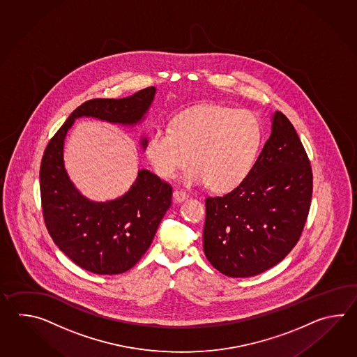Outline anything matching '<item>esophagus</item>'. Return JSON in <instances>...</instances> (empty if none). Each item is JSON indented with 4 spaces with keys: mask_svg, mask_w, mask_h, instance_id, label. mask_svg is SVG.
I'll return each instance as SVG.
<instances>
[{
    "mask_svg": "<svg viewBox=\"0 0 357 357\" xmlns=\"http://www.w3.org/2000/svg\"><path fill=\"white\" fill-rule=\"evenodd\" d=\"M186 199H189V194L188 192H185L182 190H175L174 191V200H175L176 203H182Z\"/></svg>",
    "mask_w": 357,
    "mask_h": 357,
    "instance_id": "1",
    "label": "esophagus"
}]
</instances>
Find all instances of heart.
<instances>
[{"instance_id":"heart-1","label":"heart","mask_w":357,"mask_h":357,"mask_svg":"<svg viewBox=\"0 0 357 357\" xmlns=\"http://www.w3.org/2000/svg\"><path fill=\"white\" fill-rule=\"evenodd\" d=\"M263 128L249 111L205 105L177 114L171 128L154 130L145 152L157 175L174 177L194 162L182 176L186 186L209 183L211 189L227 192L238 188L258 160Z\"/></svg>"}]
</instances>
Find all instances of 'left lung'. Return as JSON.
Instances as JSON below:
<instances>
[{"label":"left lung","instance_id":"1","mask_svg":"<svg viewBox=\"0 0 357 357\" xmlns=\"http://www.w3.org/2000/svg\"><path fill=\"white\" fill-rule=\"evenodd\" d=\"M271 121V137L248 178L205 200V257L232 278L263 273L286 258L310 209L312 172L303 143L282 112Z\"/></svg>","mask_w":357,"mask_h":357}]
</instances>
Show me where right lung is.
<instances>
[{
	"label": "right lung",
	"mask_w": 357,
	"mask_h": 357,
	"mask_svg": "<svg viewBox=\"0 0 357 357\" xmlns=\"http://www.w3.org/2000/svg\"><path fill=\"white\" fill-rule=\"evenodd\" d=\"M157 88L151 86L120 99H91L68 116L42 158L39 181L47 229L68 259L96 274H120L137 264L149 249L160 220L171 206L172 188L139 169L130 189L112 200L94 202L70 180L63 148L68 130L82 117L128 128L142 125ZM146 135L140 137L145 151Z\"/></svg>",
	"instance_id": "obj_1"
}]
</instances>
